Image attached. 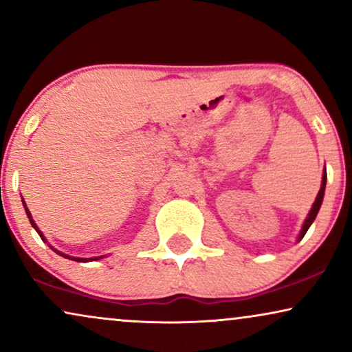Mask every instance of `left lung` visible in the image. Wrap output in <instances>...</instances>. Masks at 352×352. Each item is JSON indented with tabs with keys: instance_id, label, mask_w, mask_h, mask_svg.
I'll use <instances>...</instances> for the list:
<instances>
[{
	"instance_id": "obj_1",
	"label": "left lung",
	"mask_w": 352,
	"mask_h": 352,
	"mask_svg": "<svg viewBox=\"0 0 352 352\" xmlns=\"http://www.w3.org/2000/svg\"><path fill=\"white\" fill-rule=\"evenodd\" d=\"M325 182H327V173L324 171V177H322L320 190H319V194H317V197H316V201H314V205H312V208H311V211H309V216H307L306 221H305V224H302V229H301V232H300V240H301L302 237H305L306 232H307V229H309V226H311L312 223H314L316 216H317V213H319L320 205H322V200H324Z\"/></svg>"
}]
</instances>
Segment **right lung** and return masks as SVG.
<instances>
[{"mask_svg":"<svg viewBox=\"0 0 352 352\" xmlns=\"http://www.w3.org/2000/svg\"><path fill=\"white\" fill-rule=\"evenodd\" d=\"M23 206H25V204H23ZM25 211H27V216H28V218H30V223H32V226H33V228H35L36 229V232L38 234H40V237L43 239V240H45V237H43V235H41V232H40V230H38V228H36V224H35V221H33L32 219V214H30V211H28L27 208H25ZM64 256H65V254H64ZM65 258H69L70 259V256H65ZM75 259V261H88V259H80V258H74Z\"/></svg>","mask_w":352,"mask_h":352,"instance_id":"obj_1","label":"right lung"}]
</instances>
